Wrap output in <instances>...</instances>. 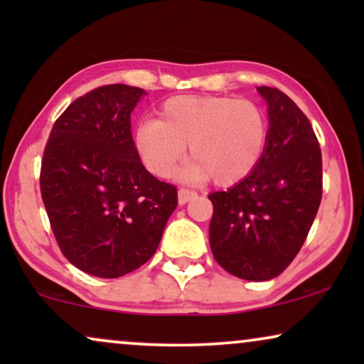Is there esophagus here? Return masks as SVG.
Listing matches in <instances>:
<instances>
[{"mask_svg": "<svg viewBox=\"0 0 364 364\" xmlns=\"http://www.w3.org/2000/svg\"><path fill=\"white\" fill-rule=\"evenodd\" d=\"M197 197V192L188 191V188H178V203L183 205V203L191 202L192 198Z\"/></svg>", "mask_w": 364, "mask_h": 364, "instance_id": "esophagus-1", "label": "esophagus"}]
</instances>
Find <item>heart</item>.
Here are the masks:
<instances>
[{
	"mask_svg": "<svg viewBox=\"0 0 364 364\" xmlns=\"http://www.w3.org/2000/svg\"><path fill=\"white\" fill-rule=\"evenodd\" d=\"M268 137L265 112L252 101L225 96H176L161 107V119H144L134 129V147L149 172L167 178L186 157L187 176L212 178L222 187L242 182L260 162Z\"/></svg>",
	"mask_w": 364,
	"mask_h": 364,
	"instance_id": "obj_1",
	"label": "heart"
}]
</instances>
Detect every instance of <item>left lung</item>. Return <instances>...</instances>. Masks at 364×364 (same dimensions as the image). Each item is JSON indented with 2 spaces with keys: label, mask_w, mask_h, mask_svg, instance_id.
<instances>
[{
  "label": "left lung",
  "mask_w": 364,
  "mask_h": 364,
  "mask_svg": "<svg viewBox=\"0 0 364 364\" xmlns=\"http://www.w3.org/2000/svg\"><path fill=\"white\" fill-rule=\"evenodd\" d=\"M267 101L265 151L250 176L208 196V240L218 265L248 282L280 275L315 220L323 192L321 149L301 109L277 87H257Z\"/></svg>",
  "instance_id": "left-lung-1"
}]
</instances>
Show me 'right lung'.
Masks as SVG:
<instances>
[{
	"instance_id": "add662e5",
	"label": "right lung",
	"mask_w": 364,
	"mask_h": 364,
	"mask_svg": "<svg viewBox=\"0 0 364 364\" xmlns=\"http://www.w3.org/2000/svg\"><path fill=\"white\" fill-rule=\"evenodd\" d=\"M146 91L107 84L58 117L41 162V197L63 255L79 270L117 278L142 267L177 207V188L142 166L131 112Z\"/></svg>"
}]
</instances>
